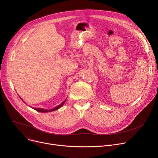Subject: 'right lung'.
Instances as JSON below:
<instances>
[{
  "label": "right lung",
  "mask_w": 158,
  "mask_h": 158,
  "mask_svg": "<svg viewBox=\"0 0 158 158\" xmlns=\"http://www.w3.org/2000/svg\"><path fill=\"white\" fill-rule=\"evenodd\" d=\"M65 101H66V100L65 101H64L62 103H61L60 105H58L57 106H56V107H55V108H53V109H52V110H46V109H43V108H34V110H37V112H52V111H54V110H57V109H59V108H60L61 106H62L64 104V102H65Z\"/></svg>",
  "instance_id": "1"
}]
</instances>
